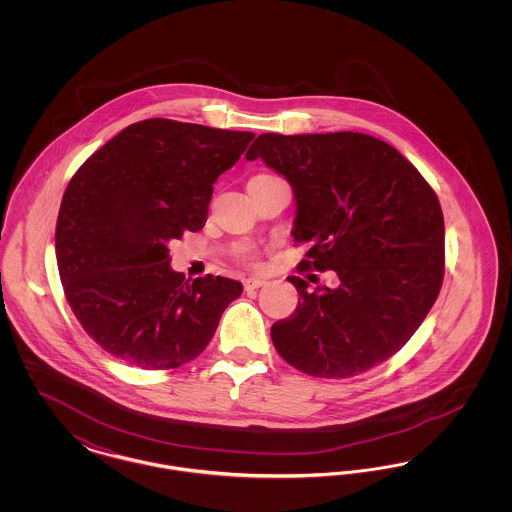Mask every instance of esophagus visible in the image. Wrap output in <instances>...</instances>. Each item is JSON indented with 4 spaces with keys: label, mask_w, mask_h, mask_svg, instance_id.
I'll use <instances>...</instances> for the list:
<instances>
[{
    "label": "esophagus",
    "mask_w": 512,
    "mask_h": 512,
    "mask_svg": "<svg viewBox=\"0 0 512 512\" xmlns=\"http://www.w3.org/2000/svg\"><path fill=\"white\" fill-rule=\"evenodd\" d=\"M261 286H265V280L259 278V276H249V278H245L244 280V288L247 292H249V290H257V288H261Z\"/></svg>",
    "instance_id": "obj_1"
}]
</instances>
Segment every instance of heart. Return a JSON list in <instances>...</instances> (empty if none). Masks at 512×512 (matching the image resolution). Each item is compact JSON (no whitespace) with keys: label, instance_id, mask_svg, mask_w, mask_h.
I'll list each match as a JSON object with an SVG mask.
<instances>
[{"label":"heart","instance_id":"1","mask_svg":"<svg viewBox=\"0 0 512 512\" xmlns=\"http://www.w3.org/2000/svg\"><path fill=\"white\" fill-rule=\"evenodd\" d=\"M259 176H267V174H259ZM257 178V176H255ZM244 261H249V263H253L255 261V253L253 251H242V255H240Z\"/></svg>","mask_w":512,"mask_h":512}]
</instances>
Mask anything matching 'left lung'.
<instances>
[{"label": "left lung", "instance_id": "1", "mask_svg": "<svg viewBox=\"0 0 512 512\" xmlns=\"http://www.w3.org/2000/svg\"><path fill=\"white\" fill-rule=\"evenodd\" d=\"M245 157H261L292 184L293 240L309 245L297 270H334L340 280L311 292L307 280L288 278L301 299L270 328L280 357L317 378H351L388 361L443 284L445 228L432 186L395 147L359 132H268Z\"/></svg>", "mask_w": 512, "mask_h": 512}]
</instances>
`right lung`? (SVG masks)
<instances>
[{"label": "right lung", "mask_w": 512, "mask_h": 512, "mask_svg": "<svg viewBox=\"0 0 512 512\" xmlns=\"http://www.w3.org/2000/svg\"><path fill=\"white\" fill-rule=\"evenodd\" d=\"M251 132L171 119L126 126L74 172L55 226L65 297L86 334L126 365L169 370L194 361L242 284L190 282L169 242L203 228L220 174Z\"/></svg>", "instance_id": "obj_1"}]
</instances>
